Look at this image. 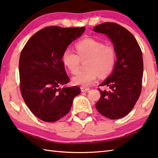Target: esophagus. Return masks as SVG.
I'll return each instance as SVG.
<instances>
[{"mask_svg": "<svg viewBox=\"0 0 158 158\" xmlns=\"http://www.w3.org/2000/svg\"><path fill=\"white\" fill-rule=\"evenodd\" d=\"M81 92H87V91H89L90 89H89V88H87V87H82L81 88Z\"/></svg>", "mask_w": 158, "mask_h": 158, "instance_id": "esophagus-1", "label": "esophagus"}]
</instances>
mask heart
<instances>
[{"instance_id": "b5f03b06", "label": "heart", "mask_w": 158, "mask_h": 158, "mask_svg": "<svg viewBox=\"0 0 158 158\" xmlns=\"http://www.w3.org/2000/svg\"><path fill=\"white\" fill-rule=\"evenodd\" d=\"M77 55L70 49H66L62 55V62L72 74L80 69L81 60L88 59L86 71H81L73 77L75 85L89 86L98 78V75L106 77L112 73L117 61L114 47L105 44L93 38H86L76 44Z\"/></svg>"}]
</instances>
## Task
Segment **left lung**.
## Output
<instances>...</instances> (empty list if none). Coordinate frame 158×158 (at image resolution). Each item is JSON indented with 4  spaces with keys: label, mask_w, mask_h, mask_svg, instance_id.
Wrapping results in <instances>:
<instances>
[{
    "label": "left lung",
    "mask_w": 158,
    "mask_h": 158,
    "mask_svg": "<svg viewBox=\"0 0 158 158\" xmlns=\"http://www.w3.org/2000/svg\"><path fill=\"white\" fill-rule=\"evenodd\" d=\"M93 30L106 34L112 40L117 57L111 76L99 85L107 87L109 90L98 88L101 96L96 108L110 119L122 118L133 108L142 92V51L133 35L117 23H101Z\"/></svg>",
    "instance_id": "8db88e82"
}]
</instances>
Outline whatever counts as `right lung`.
Segmentation results:
<instances>
[{"instance_id":"right-lung-1","label":"right lung","mask_w":158,"mask_h":158,"mask_svg":"<svg viewBox=\"0 0 158 158\" xmlns=\"http://www.w3.org/2000/svg\"><path fill=\"white\" fill-rule=\"evenodd\" d=\"M85 27L49 26L39 30L27 41L19 59L20 90L25 103L37 118L55 122L70 111L79 87L60 88L70 81L62 55L81 37Z\"/></svg>"}]
</instances>
